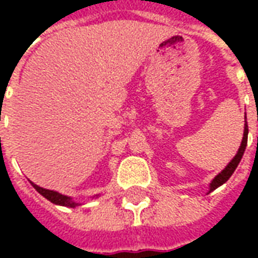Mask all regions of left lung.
<instances>
[{"label": "left lung", "instance_id": "1", "mask_svg": "<svg viewBox=\"0 0 258 258\" xmlns=\"http://www.w3.org/2000/svg\"><path fill=\"white\" fill-rule=\"evenodd\" d=\"M244 117H246V116H244ZM247 134H249V128H247V123H244L243 140H242V144H240V146H239L238 153L235 155V157H233L231 162L228 163L227 167L224 168L221 173L218 174L216 178L211 181L210 189H209V194H210V192H213V190H214V189H217L218 186H221L222 184H225L228 179H229V177H231V175H232V174H233V171L236 170L239 162H240V159H242V156H243L244 149H246V145H247Z\"/></svg>", "mask_w": 258, "mask_h": 258}]
</instances>
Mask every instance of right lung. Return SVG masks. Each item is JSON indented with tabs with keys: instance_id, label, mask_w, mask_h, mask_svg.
<instances>
[{
	"instance_id": "right-lung-1",
	"label": "right lung",
	"mask_w": 258,
	"mask_h": 258,
	"mask_svg": "<svg viewBox=\"0 0 258 258\" xmlns=\"http://www.w3.org/2000/svg\"><path fill=\"white\" fill-rule=\"evenodd\" d=\"M31 185L34 186V189L38 192V194H41L45 199H48L49 202H52L55 205L59 206H68V207H76V206H79L80 203H76L72 198H69V196H64V195L59 194V192H55V190H49V189H44L41 186H38L34 182H31ZM98 196V195H96Z\"/></svg>"
}]
</instances>
